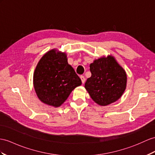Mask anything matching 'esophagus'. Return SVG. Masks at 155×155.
Segmentation results:
<instances>
[{
	"instance_id": "1",
	"label": "esophagus",
	"mask_w": 155,
	"mask_h": 155,
	"mask_svg": "<svg viewBox=\"0 0 155 155\" xmlns=\"http://www.w3.org/2000/svg\"><path fill=\"white\" fill-rule=\"evenodd\" d=\"M80 78L82 81V84H84L85 81V78L84 76V75H80Z\"/></svg>"
}]
</instances>
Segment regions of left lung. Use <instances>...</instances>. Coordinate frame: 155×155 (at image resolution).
Returning a JSON list of instances; mask_svg holds the SVG:
<instances>
[{"label":"left lung","instance_id":"obj_1","mask_svg":"<svg viewBox=\"0 0 155 155\" xmlns=\"http://www.w3.org/2000/svg\"><path fill=\"white\" fill-rule=\"evenodd\" d=\"M91 76L85 87L96 103L106 106L120 99L126 87L125 71L114 57L101 58L90 64Z\"/></svg>","mask_w":155,"mask_h":155}]
</instances>
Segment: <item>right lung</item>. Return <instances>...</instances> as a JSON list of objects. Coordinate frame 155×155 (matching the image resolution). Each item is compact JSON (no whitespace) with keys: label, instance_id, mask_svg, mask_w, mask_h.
<instances>
[{"label":"right lung","instance_id":"right-lung-1","mask_svg":"<svg viewBox=\"0 0 155 155\" xmlns=\"http://www.w3.org/2000/svg\"><path fill=\"white\" fill-rule=\"evenodd\" d=\"M81 80L67 61L65 53L51 50L44 54L33 74V85L43 103L60 107Z\"/></svg>","mask_w":155,"mask_h":155}]
</instances>
